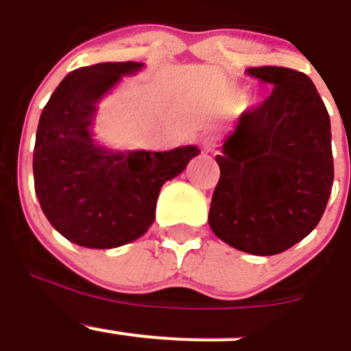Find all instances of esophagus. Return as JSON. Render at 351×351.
<instances>
[{
	"mask_svg": "<svg viewBox=\"0 0 351 351\" xmlns=\"http://www.w3.org/2000/svg\"><path fill=\"white\" fill-rule=\"evenodd\" d=\"M201 147H203L204 152H217V148H219V138L215 136V134H206L201 140Z\"/></svg>",
	"mask_w": 351,
	"mask_h": 351,
	"instance_id": "1",
	"label": "esophagus"
}]
</instances>
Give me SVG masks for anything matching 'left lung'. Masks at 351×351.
Instances as JSON below:
<instances>
[{
	"mask_svg": "<svg viewBox=\"0 0 351 351\" xmlns=\"http://www.w3.org/2000/svg\"><path fill=\"white\" fill-rule=\"evenodd\" d=\"M273 85L246 110L217 156L211 197L215 236L254 255H276L320 222L334 180L330 119L313 82L282 66L248 68Z\"/></svg>",
	"mask_w": 351,
	"mask_h": 351,
	"instance_id": "1",
	"label": "left lung"
}]
</instances>
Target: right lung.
Instances as JSON below:
<instances>
[{
  "label": "right lung",
  "instance_id": "1",
  "mask_svg": "<svg viewBox=\"0 0 351 351\" xmlns=\"http://www.w3.org/2000/svg\"><path fill=\"white\" fill-rule=\"evenodd\" d=\"M143 62H99L66 75L38 122L34 191L58 232L85 248H117L143 236L156 219L160 187L199 154L112 152L93 140L96 105Z\"/></svg>",
  "mask_w": 351,
  "mask_h": 351
}]
</instances>
